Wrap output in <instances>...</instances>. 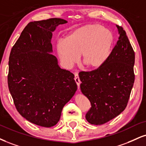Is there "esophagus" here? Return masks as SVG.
<instances>
[{"label":"esophagus","instance_id":"1","mask_svg":"<svg viewBox=\"0 0 146 146\" xmlns=\"http://www.w3.org/2000/svg\"><path fill=\"white\" fill-rule=\"evenodd\" d=\"M74 80H75V83L77 84V86H78V88H79V87H80V83H81V82H80V78H79V75H78V74H77V73H76V74H75Z\"/></svg>","mask_w":146,"mask_h":146}]
</instances>
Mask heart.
Wrapping results in <instances>:
<instances>
[{
	"label": "heart",
	"mask_w": 146,
	"mask_h": 146,
	"mask_svg": "<svg viewBox=\"0 0 146 146\" xmlns=\"http://www.w3.org/2000/svg\"><path fill=\"white\" fill-rule=\"evenodd\" d=\"M113 43V36L110 30L88 24L69 33L64 41L56 45V52L64 66H71L80 56V62L86 68L94 70L108 60Z\"/></svg>",
	"instance_id": "b5f03b06"
}]
</instances>
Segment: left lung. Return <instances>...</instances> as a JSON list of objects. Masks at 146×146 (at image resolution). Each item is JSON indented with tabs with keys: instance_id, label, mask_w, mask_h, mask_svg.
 <instances>
[{
	"instance_id": "left-lung-1",
	"label": "left lung",
	"mask_w": 146,
	"mask_h": 146,
	"mask_svg": "<svg viewBox=\"0 0 146 146\" xmlns=\"http://www.w3.org/2000/svg\"><path fill=\"white\" fill-rule=\"evenodd\" d=\"M120 35L108 60L99 68L79 73L82 92L90 102L88 122L101 125L125 110L135 81V52L125 31L116 25Z\"/></svg>"
}]
</instances>
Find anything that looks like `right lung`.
Here are the masks:
<instances>
[{
	"label": "right lung",
	"mask_w": 146,
	"mask_h": 146,
	"mask_svg": "<svg viewBox=\"0 0 146 146\" xmlns=\"http://www.w3.org/2000/svg\"><path fill=\"white\" fill-rule=\"evenodd\" d=\"M61 18L30 22L12 47L8 86L19 113L31 123L52 127L63 107L77 90L74 75L62 69L52 52L51 39Z\"/></svg>",
	"instance_id": "add662e5"
}]
</instances>
